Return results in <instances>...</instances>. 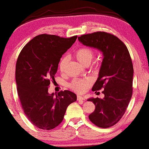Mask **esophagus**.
Wrapping results in <instances>:
<instances>
[{"mask_svg":"<svg viewBox=\"0 0 149 149\" xmlns=\"http://www.w3.org/2000/svg\"><path fill=\"white\" fill-rule=\"evenodd\" d=\"M77 100H78V101H81V102H84V100H85V99H84L83 97L81 96V95H79L77 96Z\"/></svg>","mask_w":149,"mask_h":149,"instance_id":"34e87169","label":"esophagus"}]
</instances>
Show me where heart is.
Instances as JSON below:
<instances>
[{
  "label": "heart",
  "instance_id": "1",
  "mask_svg": "<svg viewBox=\"0 0 149 149\" xmlns=\"http://www.w3.org/2000/svg\"><path fill=\"white\" fill-rule=\"evenodd\" d=\"M74 56L79 63L84 66L89 65L93 61L94 58V52L91 49L88 47H80L77 49L74 53ZM68 58L67 57H63L61 58V61L58 64L59 70L61 72L65 71L67 66ZM92 84V80L89 78L75 79L69 84V86L73 91H76L78 93H84L86 90L91 86Z\"/></svg>",
  "mask_w": 149,
  "mask_h": 149
}]
</instances>
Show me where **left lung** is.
Returning <instances> with one entry per match:
<instances>
[{"mask_svg": "<svg viewBox=\"0 0 149 149\" xmlns=\"http://www.w3.org/2000/svg\"><path fill=\"white\" fill-rule=\"evenodd\" d=\"M78 39L84 46L102 53L98 78L92 90L103 88L104 97L87 100L95 106L88 118L97 127H111L125 114L132 96L133 67L129 52L118 38L104 31L82 35Z\"/></svg>", "mask_w": 149, "mask_h": 149, "instance_id": "obj_1", "label": "left lung"}]
</instances>
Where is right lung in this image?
I'll list each match as a JSON object with an SVG mask.
<instances>
[{"mask_svg": "<svg viewBox=\"0 0 149 149\" xmlns=\"http://www.w3.org/2000/svg\"><path fill=\"white\" fill-rule=\"evenodd\" d=\"M69 38L41 34L24 47L17 60L16 81L22 108L33 125L44 130L61 123L67 107L76 102V95L68 90L58 94L48 92L51 80H55L62 56L76 42Z\"/></svg>", "mask_w": 149, "mask_h": 149, "instance_id": "obj_1", "label": "right lung"}]
</instances>
